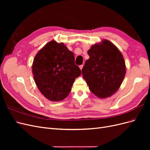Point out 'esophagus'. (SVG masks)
Listing matches in <instances>:
<instances>
[{"mask_svg": "<svg viewBox=\"0 0 150 150\" xmlns=\"http://www.w3.org/2000/svg\"><path fill=\"white\" fill-rule=\"evenodd\" d=\"M83 67V65H81V66H79V68L81 69V70H82Z\"/></svg>", "mask_w": 150, "mask_h": 150, "instance_id": "34e87169", "label": "esophagus"}]
</instances>
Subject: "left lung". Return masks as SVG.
<instances>
[{"mask_svg":"<svg viewBox=\"0 0 150 150\" xmlns=\"http://www.w3.org/2000/svg\"><path fill=\"white\" fill-rule=\"evenodd\" d=\"M89 59L82 69L83 78L95 96L110 97L123 81L126 65L121 52L108 40L95 44L88 51Z\"/></svg>","mask_w":150,"mask_h":150,"instance_id":"obj_1","label":"left lung"}]
</instances>
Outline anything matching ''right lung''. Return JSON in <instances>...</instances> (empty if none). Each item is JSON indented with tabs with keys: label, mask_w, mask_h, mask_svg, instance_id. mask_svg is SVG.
Returning <instances> with one entry per match:
<instances>
[{
	"label": "right lung",
	"mask_w": 150,
	"mask_h": 150,
	"mask_svg": "<svg viewBox=\"0 0 150 150\" xmlns=\"http://www.w3.org/2000/svg\"><path fill=\"white\" fill-rule=\"evenodd\" d=\"M74 56L64 43L49 42L36 54L33 64L34 79L40 92L49 100L65 99L75 79L81 75Z\"/></svg>",
	"instance_id": "add662e5"
}]
</instances>
